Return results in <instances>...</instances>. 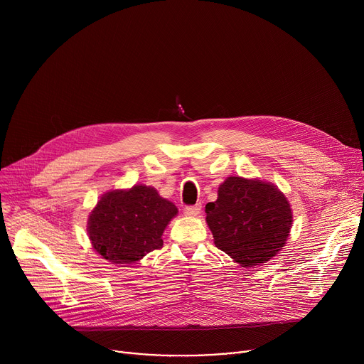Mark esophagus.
<instances>
[{
    "label": "esophagus",
    "mask_w": 364,
    "mask_h": 364,
    "mask_svg": "<svg viewBox=\"0 0 364 364\" xmlns=\"http://www.w3.org/2000/svg\"><path fill=\"white\" fill-rule=\"evenodd\" d=\"M201 212V204H196V205H188L184 209V213L187 216H191V218H197Z\"/></svg>",
    "instance_id": "1"
}]
</instances>
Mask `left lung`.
<instances>
[{"mask_svg":"<svg viewBox=\"0 0 364 364\" xmlns=\"http://www.w3.org/2000/svg\"><path fill=\"white\" fill-rule=\"evenodd\" d=\"M204 212L216 247L242 268L268 262L285 246L292 226L285 194L259 178L228 177Z\"/></svg>","mask_w":364,"mask_h":364,"instance_id":"1","label":"left lung"}]
</instances>
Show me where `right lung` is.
Masks as SVG:
<instances>
[{
    "label": "right lung",
    "instance_id": "add662e5",
    "mask_svg": "<svg viewBox=\"0 0 364 364\" xmlns=\"http://www.w3.org/2000/svg\"><path fill=\"white\" fill-rule=\"evenodd\" d=\"M178 215L174 203L151 186L135 184L102 194L87 218L95 252L114 265H131L163 246V233Z\"/></svg>",
    "mask_w": 364,
    "mask_h": 364
}]
</instances>
